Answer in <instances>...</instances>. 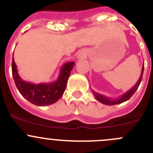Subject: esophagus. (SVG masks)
Segmentation results:
<instances>
[{"label": "esophagus", "mask_w": 153, "mask_h": 153, "mask_svg": "<svg viewBox=\"0 0 153 153\" xmlns=\"http://www.w3.org/2000/svg\"><path fill=\"white\" fill-rule=\"evenodd\" d=\"M78 57V59H83L85 57V54H84V53L81 52L78 54V57Z\"/></svg>", "instance_id": "obj_1"}]
</instances>
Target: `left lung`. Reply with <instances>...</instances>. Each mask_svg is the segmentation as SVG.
<instances>
[{
	"label": "left lung",
	"mask_w": 153,
	"mask_h": 153,
	"mask_svg": "<svg viewBox=\"0 0 153 153\" xmlns=\"http://www.w3.org/2000/svg\"><path fill=\"white\" fill-rule=\"evenodd\" d=\"M143 69H144V66H142L141 74H140V78H139V80L137 81V82L136 83L135 85H134V87H132V88L130 89L129 90H128L126 93H125L124 94H123L122 96H120L119 98H117V99H111V98L106 97V96H103V95H102V94H99V93H96V92L93 91V90H92V92H93V95L95 96L96 99H97L99 102H100L101 103L105 104V105H117V104L123 103V102L128 100V99H129L130 98H131V96L134 95V93H135L136 90H137V88H138L139 85H140V82H141V81H142V78H143Z\"/></svg>",
	"instance_id": "1"
}]
</instances>
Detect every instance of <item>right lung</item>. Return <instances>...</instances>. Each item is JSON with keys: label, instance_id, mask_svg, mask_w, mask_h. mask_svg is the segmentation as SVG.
<instances>
[{"label": "right lung", "instance_id": "add662e5", "mask_svg": "<svg viewBox=\"0 0 153 153\" xmlns=\"http://www.w3.org/2000/svg\"><path fill=\"white\" fill-rule=\"evenodd\" d=\"M74 65V62L64 63L60 70L57 79L54 82L47 84H36L22 80L18 73L17 66L13 57L12 72L16 87L24 98L37 106H46L55 103L63 94Z\"/></svg>", "mask_w": 153, "mask_h": 153}]
</instances>
